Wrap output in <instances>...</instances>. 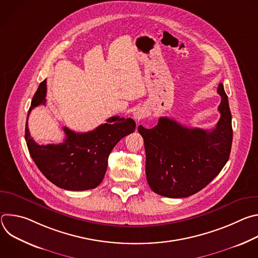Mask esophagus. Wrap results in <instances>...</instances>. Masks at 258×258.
Here are the masks:
<instances>
[{
    "instance_id": "obj_1",
    "label": "esophagus",
    "mask_w": 258,
    "mask_h": 258,
    "mask_svg": "<svg viewBox=\"0 0 258 258\" xmlns=\"http://www.w3.org/2000/svg\"><path fill=\"white\" fill-rule=\"evenodd\" d=\"M146 115H147V111H146V110H145L144 108H140V109H138L137 111L134 113V118L139 121V120L143 119L144 117H146Z\"/></svg>"
}]
</instances>
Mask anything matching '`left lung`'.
<instances>
[{"label":"left lung","instance_id":"8db88e82","mask_svg":"<svg viewBox=\"0 0 258 258\" xmlns=\"http://www.w3.org/2000/svg\"><path fill=\"white\" fill-rule=\"evenodd\" d=\"M217 93L220 118L212 131L189 128L168 117L156 126L139 125L146 151V176L156 194L169 198L189 197L220 172L229 160L232 141V114L224 85Z\"/></svg>","mask_w":258,"mask_h":258}]
</instances>
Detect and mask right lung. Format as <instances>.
<instances>
[{
  "label": "right lung",
  "mask_w": 258,
  "mask_h": 258,
  "mask_svg": "<svg viewBox=\"0 0 258 258\" xmlns=\"http://www.w3.org/2000/svg\"><path fill=\"white\" fill-rule=\"evenodd\" d=\"M47 82H42L35 92L31 110L46 105ZM25 124V141L29 154L42 173L57 187L68 191L95 189L104 178L108 157L115 145L134 133L136 122L132 118L112 116L107 122L88 133H76L63 127L65 140L61 144L39 145L30 137Z\"/></svg>",
  "instance_id": "add662e5"
}]
</instances>
